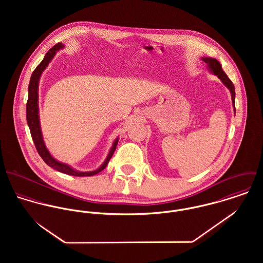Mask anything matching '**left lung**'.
<instances>
[{"label": "left lung", "mask_w": 263, "mask_h": 263, "mask_svg": "<svg viewBox=\"0 0 263 263\" xmlns=\"http://www.w3.org/2000/svg\"><path fill=\"white\" fill-rule=\"evenodd\" d=\"M201 61L206 65V68L209 69V71L217 76L222 83L225 85L226 87L229 89L230 93H231V97H232V104L234 107V112L236 113V108H235V87L232 83V81L228 78V76L226 75L225 72L222 69V66L220 64L219 61H217L214 58H201Z\"/></svg>", "instance_id": "obj_1"}]
</instances>
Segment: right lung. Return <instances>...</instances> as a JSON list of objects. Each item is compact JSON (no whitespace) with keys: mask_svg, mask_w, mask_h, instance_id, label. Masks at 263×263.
Masks as SVG:
<instances>
[{"mask_svg":"<svg viewBox=\"0 0 263 263\" xmlns=\"http://www.w3.org/2000/svg\"><path fill=\"white\" fill-rule=\"evenodd\" d=\"M65 45L63 43H58L55 44L53 47H51L46 54L44 55V59L42 60V62L38 65L36 69L33 71L31 78H30V82H29V86H28V100H27V104H26V119H27V124L29 126L30 129V134L32 137V140L34 142V145L36 147L38 154L40 155V157L43 159V161L51 168L55 169L57 171H60L62 173L68 174V175H73V176H93L99 172H101L108 164L110 158L112 157L113 153L116 149V146L118 144V138H116L113 142L112 147L110 148V151L105 159V161L100 165V167H98L97 169L93 170V171H88V172H82L79 170H76L74 168H72L70 165L66 164V163H62L60 161H58L57 159H54L51 154L49 153V151L47 150L44 141H43V136H42V132L40 128V120H39V108H38V85H39V80L40 77L42 75L43 71L47 68L48 64L51 62V60L54 58L55 53L58 50L64 48Z\"/></svg>","mask_w":263,"mask_h":263,"instance_id":"1","label":"right lung"}]
</instances>
